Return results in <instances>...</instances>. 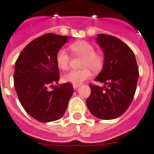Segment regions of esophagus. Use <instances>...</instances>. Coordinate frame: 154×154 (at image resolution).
<instances>
[{"mask_svg":"<svg viewBox=\"0 0 154 154\" xmlns=\"http://www.w3.org/2000/svg\"><path fill=\"white\" fill-rule=\"evenodd\" d=\"M80 86H81V84H73V87H74V89L78 88V87H79Z\"/></svg>","mask_w":154,"mask_h":154,"instance_id":"1","label":"esophagus"}]
</instances>
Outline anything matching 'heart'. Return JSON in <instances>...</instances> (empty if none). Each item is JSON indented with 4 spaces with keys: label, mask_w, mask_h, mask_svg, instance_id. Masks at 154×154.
<instances>
[{
    "label": "heart",
    "mask_w": 154,
    "mask_h": 154,
    "mask_svg": "<svg viewBox=\"0 0 154 154\" xmlns=\"http://www.w3.org/2000/svg\"><path fill=\"white\" fill-rule=\"evenodd\" d=\"M72 51L76 55L83 57L82 60V69L72 70L63 75L64 82H71L73 84H80L84 80L90 78L91 70L98 72L102 68L104 64V57L101 53L95 52L94 46L86 41H79L73 43L70 46ZM56 62L58 68L66 70L68 68L70 57L65 49H60L56 55Z\"/></svg>",
    "instance_id": "b5f03b06"
}]
</instances>
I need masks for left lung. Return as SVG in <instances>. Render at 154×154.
<instances>
[{
  "mask_svg": "<svg viewBox=\"0 0 154 154\" xmlns=\"http://www.w3.org/2000/svg\"><path fill=\"white\" fill-rule=\"evenodd\" d=\"M96 39L103 49L105 62L94 80L105 86L89 85L91 94L86 103L95 117L112 120L124 113L131 104L139 75L138 65L134 53L124 42L105 34H97Z\"/></svg>",
  "mask_w": 154,
  "mask_h": 154,
  "instance_id": "1",
  "label": "left lung"
}]
</instances>
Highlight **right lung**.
<instances>
[{
  "instance_id": "1",
  "label": "right lung",
  "mask_w": 154,
  "mask_h": 154,
  "mask_svg": "<svg viewBox=\"0 0 154 154\" xmlns=\"http://www.w3.org/2000/svg\"><path fill=\"white\" fill-rule=\"evenodd\" d=\"M70 38L45 34L30 42L17 58L14 86L20 104L34 119L43 123L63 116L74 92L71 82L58 83L60 71L56 55ZM49 86L54 90L49 91Z\"/></svg>"
}]
</instances>
